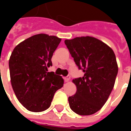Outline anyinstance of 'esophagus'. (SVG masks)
Listing matches in <instances>:
<instances>
[{"label": "esophagus", "instance_id": "34e87169", "mask_svg": "<svg viewBox=\"0 0 131 131\" xmlns=\"http://www.w3.org/2000/svg\"><path fill=\"white\" fill-rule=\"evenodd\" d=\"M67 79H69V75H67Z\"/></svg>", "mask_w": 131, "mask_h": 131}]
</instances>
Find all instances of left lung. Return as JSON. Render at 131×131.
<instances>
[{"label":"left lung","mask_w":131,"mask_h":131,"mask_svg":"<svg viewBox=\"0 0 131 131\" xmlns=\"http://www.w3.org/2000/svg\"><path fill=\"white\" fill-rule=\"evenodd\" d=\"M60 41L54 36L34 35L17 45L11 54V85L19 102L30 112L48 109L55 92L63 86L60 74L48 71Z\"/></svg>","instance_id":"obj_1"}]
</instances>
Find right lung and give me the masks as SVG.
<instances>
[{"label":"right lung","instance_id":"1","mask_svg":"<svg viewBox=\"0 0 131 131\" xmlns=\"http://www.w3.org/2000/svg\"><path fill=\"white\" fill-rule=\"evenodd\" d=\"M74 62L84 75L74 80L77 92L69 97L71 110L79 115H91L109 98L114 86L118 65L114 52L101 40L91 36L65 40Z\"/></svg>","mask_w":131,"mask_h":131}]
</instances>
